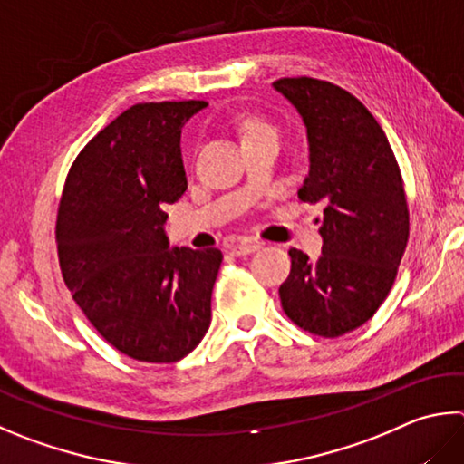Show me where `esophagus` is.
<instances>
[{"mask_svg": "<svg viewBox=\"0 0 464 464\" xmlns=\"http://www.w3.org/2000/svg\"><path fill=\"white\" fill-rule=\"evenodd\" d=\"M261 246H264V243H259V241H239V243H233L231 246V256H235V257H243V256H249V254H254V251H257V249H261Z\"/></svg>", "mask_w": 464, "mask_h": 464, "instance_id": "1", "label": "esophagus"}]
</instances>
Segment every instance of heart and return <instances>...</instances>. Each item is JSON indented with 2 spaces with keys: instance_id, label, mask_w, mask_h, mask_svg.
<instances>
[{
  "instance_id": "heart-1",
  "label": "heart",
  "mask_w": 464,
  "mask_h": 464,
  "mask_svg": "<svg viewBox=\"0 0 464 464\" xmlns=\"http://www.w3.org/2000/svg\"><path fill=\"white\" fill-rule=\"evenodd\" d=\"M241 133H243V141H246L251 138L264 136V133H276V131L269 123L256 120V117H247V120H243L241 123Z\"/></svg>"
}]
</instances>
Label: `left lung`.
<instances>
[{
	"label": "left lung",
	"instance_id": "obj_1",
	"mask_svg": "<svg viewBox=\"0 0 464 464\" xmlns=\"http://www.w3.org/2000/svg\"><path fill=\"white\" fill-rule=\"evenodd\" d=\"M274 89L306 128L310 170L298 197L326 205L323 256L290 249L282 308L300 328L333 339L365 324L390 294L408 243L406 192L385 131L357 97L308 77Z\"/></svg>",
	"mask_w": 464,
	"mask_h": 464
}]
</instances>
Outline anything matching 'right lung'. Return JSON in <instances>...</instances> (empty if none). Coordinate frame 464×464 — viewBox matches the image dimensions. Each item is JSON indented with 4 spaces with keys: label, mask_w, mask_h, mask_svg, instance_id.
I'll list each match as a JSON object with an SVG mask.
<instances>
[{
    "label": "right lung",
    "mask_w": 464,
    "mask_h": 464,
    "mask_svg": "<svg viewBox=\"0 0 464 464\" xmlns=\"http://www.w3.org/2000/svg\"><path fill=\"white\" fill-rule=\"evenodd\" d=\"M205 101L138 103L74 160L56 221L64 284L117 351L174 363L203 341L223 254L170 247L166 205L187 190L184 123Z\"/></svg>",
    "instance_id": "obj_1"
}]
</instances>
